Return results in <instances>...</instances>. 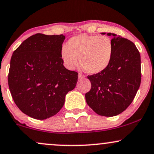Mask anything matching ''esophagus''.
<instances>
[{"mask_svg":"<svg viewBox=\"0 0 154 154\" xmlns=\"http://www.w3.org/2000/svg\"><path fill=\"white\" fill-rule=\"evenodd\" d=\"M85 77V76L83 75L82 74H81V73H79V74H78V78H79V79H84Z\"/></svg>","mask_w":154,"mask_h":154,"instance_id":"esophagus-1","label":"esophagus"}]
</instances>
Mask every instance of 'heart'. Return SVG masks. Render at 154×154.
Returning <instances> with one entry per match:
<instances>
[{
  "mask_svg": "<svg viewBox=\"0 0 154 154\" xmlns=\"http://www.w3.org/2000/svg\"><path fill=\"white\" fill-rule=\"evenodd\" d=\"M113 50V44L108 36L83 34L72 37L68 46L63 45L60 55L67 69H75L79 57L82 69L90 75H97L110 65Z\"/></svg>",
  "mask_w": 154,
  "mask_h": 154,
  "instance_id": "1",
  "label": "heart"
}]
</instances>
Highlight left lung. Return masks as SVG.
<instances>
[{
    "mask_svg": "<svg viewBox=\"0 0 154 154\" xmlns=\"http://www.w3.org/2000/svg\"><path fill=\"white\" fill-rule=\"evenodd\" d=\"M107 35L113 36L112 61L105 71L88 76L92 86L85 99L96 113L112 117L133 102L141 81V66L140 53L132 42L115 34Z\"/></svg>",
    "mask_w": 154,
    "mask_h": 154,
    "instance_id": "left-lung-1",
    "label": "left lung"
}]
</instances>
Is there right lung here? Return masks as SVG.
<instances>
[{
    "label": "right lung",
    "mask_w": 154,
    "mask_h": 154,
    "mask_svg": "<svg viewBox=\"0 0 154 154\" xmlns=\"http://www.w3.org/2000/svg\"><path fill=\"white\" fill-rule=\"evenodd\" d=\"M65 36L36 34L13 53L8 86L14 103L37 120L56 115L68 92L75 88L78 73L64 67L60 51Z\"/></svg>",
    "instance_id": "add662e5"
}]
</instances>
